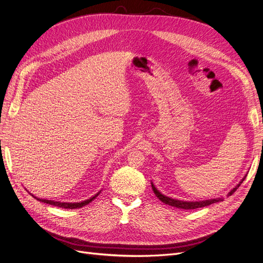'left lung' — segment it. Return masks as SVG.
Returning a JSON list of instances; mask_svg holds the SVG:
<instances>
[{"instance_id": "left-lung-1", "label": "left lung", "mask_w": 263, "mask_h": 263, "mask_svg": "<svg viewBox=\"0 0 263 263\" xmlns=\"http://www.w3.org/2000/svg\"><path fill=\"white\" fill-rule=\"evenodd\" d=\"M245 178H246V176L240 180V182L237 184V185H236L234 189H232V190L228 193V196H231L232 194L234 193V192L240 186V184L242 183V181L245 180ZM152 189H153V191H154V193H155V195H156V196L158 197L159 200H161L162 202L166 203V205H169V206H172V207H176V208H180V209H184V210L206 207V206L211 205V203H215V202H218V201H223V197L212 198V199H206V200H199V201L179 200V199H174V198H171V197H169V196L163 195V194H161L156 187H155L153 182H152Z\"/></svg>"}]
</instances>
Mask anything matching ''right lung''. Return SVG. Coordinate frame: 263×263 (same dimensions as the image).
<instances>
[{
	"mask_svg": "<svg viewBox=\"0 0 263 263\" xmlns=\"http://www.w3.org/2000/svg\"><path fill=\"white\" fill-rule=\"evenodd\" d=\"M100 193H101V191H100L99 193H97V194H95V195H94L93 197H91V198H89V199H86V200H83V201H80V202H62V201H55V200H48V199L37 198V197H35V196H33V195H32V196H33L35 199H37V200L48 203V205H53V206H57V207L65 208V209H77V208H82L83 206H86L87 203H90L93 199H95L96 196H99Z\"/></svg>",
	"mask_w": 263,
	"mask_h": 263,
	"instance_id": "right-lung-1",
	"label": "right lung"
}]
</instances>
